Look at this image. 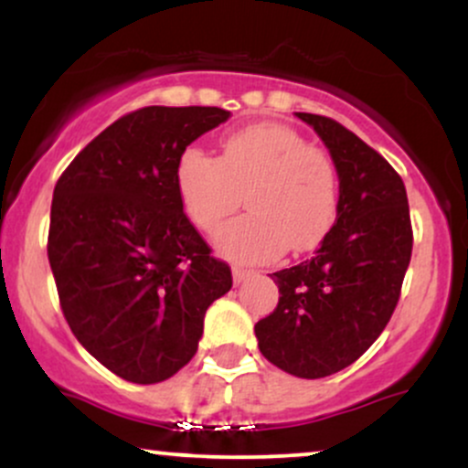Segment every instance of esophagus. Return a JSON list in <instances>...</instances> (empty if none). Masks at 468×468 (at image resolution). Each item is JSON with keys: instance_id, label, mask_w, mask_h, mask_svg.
<instances>
[{"instance_id": "1", "label": "esophagus", "mask_w": 468, "mask_h": 468, "mask_svg": "<svg viewBox=\"0 0 468 468\" xmlns=\"http://www.w3.org/2000/svg\"><path fill=\"white\" fill-rule=\"evenodd\" d=\"M252 275H255V271H246V268H241V266H233V282L235 283H241L244 279H249Z\"/></svg>"}]
</instances>
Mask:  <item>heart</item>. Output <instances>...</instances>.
<instances>
[{
	"instance_id": "obj_1",
	"label": "heart",
	"mask_w": 468,
	"mask_h": 468,
	"mask_svg": "<svg viewBox=\"0 0 468 468\" xmlns=\"http://www.w3.org/2000/svg\"><path fill=\"white\" fill-rule=\"evenodd\" d=\"M176 185L186 216L204 233H216L246 193L249 213L216 238L222 255L260 264L313 250L336 219V166L324 149L279 122L229 133L219 158L186 147L176 166Z\"/></svg>"
}]
</instances>
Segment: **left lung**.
I'll return each mask as SVG.
<instances>
[{"label": "left lung", "mask_w": 468, "mask_h": 468, "mask_svg": "<svg viewBox=\"0 0 468 468\" xmlns=\"http://www.w3.org/2000/svg\"><path fill=\"white\" fill-rule=\"evenodd\" d=\"M297 116L330 149L338 174L336 222L310 260L272 272L279 303L257 321L260 352L283 372L324 378L367 352L394 314L413 230L402 178L335 118Z\"/></svg>", "instance_id": "8db88e82"}]
</instances>
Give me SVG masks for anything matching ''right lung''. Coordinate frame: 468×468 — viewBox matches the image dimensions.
Returning <instances> with one entry per match:
<instances>
[{
  "instance_id": "1",
  "label": "right lung",
  "mask_w": 468,
  "mask_h": 468,
  "mask_svg": "<svg viewBox=\"0 0 468 468\" xmlns=\"http://www.w3.org/2000/svg\"><path fill=\"white\" fill-rule=\"evenodd\" d=\"M229 116L197 105L130 112L57 180L48 260L63 316L80 346L130 383L185 367L207 308L233 286L176 185L182 152Z\"/></svg>"
}]
</instances>
